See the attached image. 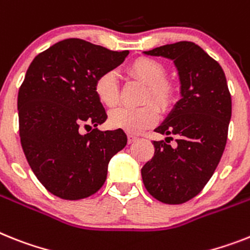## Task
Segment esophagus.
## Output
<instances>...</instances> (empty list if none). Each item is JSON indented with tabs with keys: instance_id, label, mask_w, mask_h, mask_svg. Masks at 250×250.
Listing matches in <instances>:
<instances>
[{
	"instance_id": "esophagus-1",
	"label": "esophagus",
	"mask_w": 250,
	"mask_h": 250,
	"mask_svg": "<svg viewBox=\"0 0 250 250\" xmlns=\"http://www.w3.org/2000/svg\"><path fill=\"white\" fill-rule=\"evenodd\" d=\"M138 138L133 135H128V144H133V142L137 141Z\"/></svg>"
}]
</instances>
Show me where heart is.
Listing matches in <instances>:
<instances>
[{"mask_svg":"<svg viewBox=\"0 0 250 250\" xmlns=\"http://www.w3.org/2000/svg\"><path fill=\"white\" fill-rule=\"evenodd\" d=\"M128 71L148 85L145 102L152 100L163 110L170 108L175 99V86L165 79L164 64L152 58L141 57L129 64ZM94 91L103 105L114 106L119 100L118 76L115 71H105L96 77ZM154 104L147 103L141 106H119L109 113V125L132 135L141 133L159 118V109Z\"/></svg>","mask_w":250,"mask_h":250,"instance_id":"b5f03b06","label":"heart"}]
</instances>
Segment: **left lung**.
I'll return each mask as SVG.
<instances>
[{"mask_svg": "<svg viewBox=\"0 0 250 250\" xmlns=\"http://www.w3.org/2000/svg\"><path fill=\"white\" fill-rule=\"evenodd\" d=\"M144 53L173 61L182 98L155 129L167 137L154 141V157L141 169L142 180L157 201L179 205L196 197L219 165L228 140L231 95L219 62L192 42ZM173 134L177 144L171 146Z\"/></svg>", "mask_w": 250, "mask_h": 250, "instance_id": "left-lung-1", "label": "left lung"}]
</instances>
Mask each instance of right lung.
Returning <instances> with one entry per match:
<instances>
[{
	"mask_svg": "<svg viewBox=\"0 0 250 250\" xmlns=\"http://www.w3.org/2000/svg\"><path fill=\"white\" fill-rule=\"evenodd\" d=\"M128 53L71 38L29 66L18 95L20 141L35 177L54 196L76 201L98 192L110 159L127 145L122 129L96 128L108 117L94 83ZM91 125L89 134L81 133Z\"/></svg>",
	"mask_w": 250,
	"mask_h": 250,
	"instance_id": "1",
	"label": "right lung"
}]
</instances>
